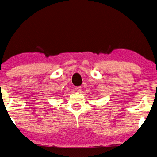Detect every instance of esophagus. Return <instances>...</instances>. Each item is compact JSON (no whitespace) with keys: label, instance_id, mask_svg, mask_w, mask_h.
<instances>
[{"label":"esophagus","instance_id":"34e87169","mask_svg":"<svg viewBox=\"0 0 157 157\" xmlns=\"http://www.w3.org/2000/svg\"><path fill=\"white\" fill-rule=\"evenodd\" d=\"M75 89H76L77 92H78V93H80V92L82 91V87H81L80 86L76 87H75Z\"/></svg>","mask_w":157,"mask_h":157}]
</instances>
